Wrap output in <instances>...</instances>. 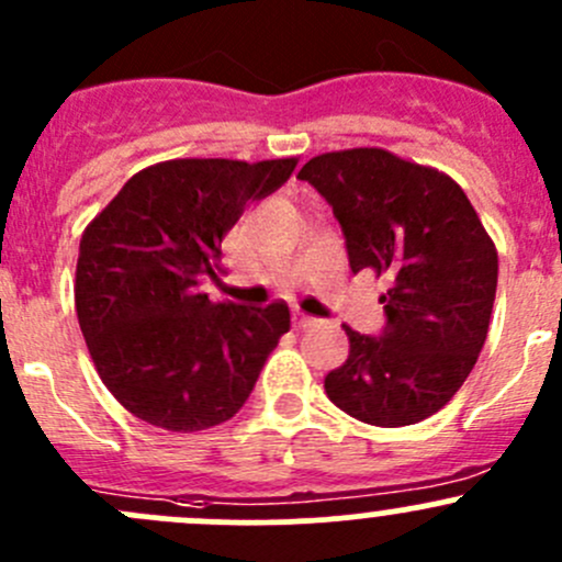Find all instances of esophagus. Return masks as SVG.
<instances>
[{"instance_id":"esophagus-1","label":"esophagus","mask_w":562,"mask_h":562,"mask_svg":"<svg viewBox=\"0 0 562 562\" xmlns=\"http://www.w3.org/2000/svg\"><path fill=\"white\" fill-rule=\"evenodd\" d=\"M291 317H293V326H296V328H310V326H315V317L313 315H307V313H302V310H293V313H291Z\"/></svg>"}]
</instances>
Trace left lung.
Wrapping results in <instances>:
<instances>
[{"instance_id":"1","label":"left lung","mask_w":562,"mask_h":562,"mask_svg":"<svg viewBox=\"0 0 562 562\" xmlns=\"http://www.w3.org/2000/svg\"><path fill=\"white\" fill-rule=\"evenodd\" d=\"M299 179L334 209L350 269L391 285L381 337L342 326L350 353L323 381L328 400L375 427L424 422L457 394L484 348L495 241L451 176L378 146L317 155Z\"/></svg>"}]
</instances>
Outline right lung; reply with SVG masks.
<instances>
[{"label":"right lung","mask_w":562,"mask_h":562,"mask_svg":"<svg viewBox=\"0 0 562 562\" xmlns=\"http://www.w3.org/2000/svg\"><path fill=\"white\" fill-rule=\"evenodd\" d=\"M296 168L282 160H166L144 168L87 225L76 313L100 381L135 418L201 432L241 411L291 328L285 302L241 307L198 291L247 203Z\"/></svg>","instance_id":"obj_1"}]
</instances>
